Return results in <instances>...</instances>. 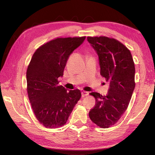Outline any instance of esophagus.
<instances>
[{
  "label": "esophagus",
  "mask_w": 155,
  "mask_h": 155,
  "mask_svg": "<svg viewBox=\"0 0 155 155\" xmlns=\"http://www.w3.org/2000/svg\"><path fill=\"white\" fill-rule=\"evenodd\" d=\"M88 94H89V92H87V91H83V92H81V96H82V97H85V96H88Z\"/></svg>",
  "instance_id": "1"
}]
</instances>
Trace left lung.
I'll list each match as a JSON object with an SVG mask.
<instances>
[{
	"mask_svg": "<svg viewBox=\"0 0 155 155\" xmlns=\"http://www.w3.org/2000/svg\"><path fill=\"white\" fill-rule=\"evenodd\" d=\"M99 58L100 74L109 83L106 96L91 92L96 105L89 112L94 123L102 128L116 124L127 109L135 87V67L130 50L120 41L107 37H88Z\"/></svg>",
	"mask_w": 155,
	"mask_h": 155,
	"instance_id": "obj_1",
	"label": "left lung"
}]
</instances>
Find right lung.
<instances>
[{
    "mask_svg": "<svg viewBox=\"0 0 155 155\" xmlns=\"http://www.w3.org/2000/svg\"><path fill=\"white\" fill-rule=\"evenodd\" d=\"M85 37L57 38L37 48L26 72L27 91L36 118L46 128H58L66 124L81 98L78 89L68 91L58 85L69 55Z\"/></svg>",
    "mask_w": 155,
    "mask_h": 155,
    "instance_id": "add662e5",
    "label": "right lung"
}]
</instances>
